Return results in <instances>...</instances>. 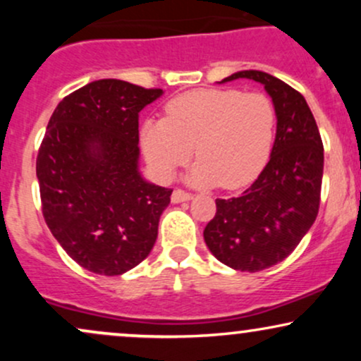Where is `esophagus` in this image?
I'll return each mask as SVG.
<instances>
[{
    "label": "esophagus",
    "instance_id": "1",
    "mask_svg": "<svg viewBox=\"0 0 361 361\" xmlns=\"http://www.w3.org/2000/svg\"><path fill=\"white\" fill-rule=\"evenodd\" d=\"M192 197H193L192 193L185 192V190H181V188H176L171 195V202H173V204H181V202L192 200Z\"/></svg>",
    "mask_w": 361,
    "mask_h": 361
}]
</instances>
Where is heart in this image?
Here are the masks:
<instances>
[{
  "mask_svg": "<svg viewBox=\"0 0 361 361\" xmlns=\"http://www.w3.org/2000/svg\"><path fill=\"white\" fill-rule=\"evenodd\" d=\"M276 109L263 93L235 88L197 90L166 105L164 120H147L140 142L149 164L171 178L192 156L193 183L241 188L251 183L270 159Z\"/></svg>",
  "mask_w": 361,
  "mask_h": 361,
  "instance_id": "b5f03b06",
  "label": "heart"
}]
</instances>
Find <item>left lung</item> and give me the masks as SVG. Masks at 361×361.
I'll return each instance as SVG.
<instances>
[{
    "instance_id": "1",
    "label": "left lung",
    "mask_w": 361,
    "mask_h": 361,
    "mask_svg": "<svg viewBox=\"0 0 361 361\" xmlns=\"http://www.w3.org/2000/svg\"><path fill=\"white\" fill-rule=\"evenodd\" d=\"M261 82L276 109L271 156L246 192L217 198L204 239L221 263L261 271L297 247L316 221L321 202L324 147L307 102L297 90L263 71H239L222 80Z\"/></svg>"
}]
</instances>
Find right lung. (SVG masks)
Listing matches in <instances>:
<instances>
[{
    "instance_id": "1",
    "label": "right lung",
    "mask_w": 361,
    "mask_h": 361,
    "mask_svg": "<svg viewBox=\"0 0 361 361\" xmlns=\"http://www.w3.org/2000/svg\"><path fill=\"white\" fill-rule=\"evenodd\" d=\"M163 94L120 80L73 91L54 110L37 156L45 224L86 270L122 275L147 258L171 188L139 173V111Z\"/></svg>"
}]
</instances>
